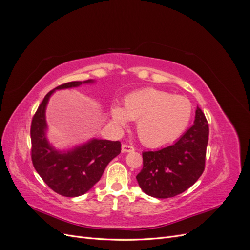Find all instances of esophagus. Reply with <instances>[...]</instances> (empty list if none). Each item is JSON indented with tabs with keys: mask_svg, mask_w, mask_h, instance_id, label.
I'll use <instances>...</instances> for the list:
<instances>
[{
	"mask_svg": "<svg viewBox=\"0 0 250 250\" xmlns=\"http://www.w3.org/2000/svg\"><path fill=\"white\" fill-rule=\"evenodd\" d=\"M133 150L134 148L130 145H127V144H123L122 145V152H131Z\"/></svg>",
	"mask_w": 250,
	"mask_h": 250,
	"instance_id": "esophagus-1",
	"label": "esophagus"
}]
</instances>
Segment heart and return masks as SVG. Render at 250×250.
<instances>
[{"label": "heart", "instance_id": "heart-1", "mask_svg": "<svg viewBox=\"0 0 250 250\" xmlns=\"http://www.w3.org/2000/svg\"><path fill=\"white\" fill-rule=\"evenodd\" d=\"M192 112V103L187 97L145 88L128 95L123 109L112 107L111 117L118 126H126L129 119L137 121L140 140L148 147H161L185 132Z\"/></svg>", "mask_w": 250, "mask_h": 250}]
</instances>
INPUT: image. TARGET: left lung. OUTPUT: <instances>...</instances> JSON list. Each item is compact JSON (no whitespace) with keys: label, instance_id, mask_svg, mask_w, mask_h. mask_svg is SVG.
<instances>
[{"label":"left lung","instance_id":"8db88e82","mask_svg":"<svg viewBox=\"0 0 250 250\" xmlns=\"http://www.w3.org/2000/svg\"><path fill=\"white\" fill-rule=\"evenodd\" d=\"M208 142V120L197 107L194 125L175 144L142 153L143 169L137 175L142 190L155 198L184 193L204 171Z\"/></svg>","mask_w":250,"mask_h":250}]
</instances>
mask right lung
I'll return each instance as SVG.
<instances>
[{"label": "right lung", "mask_w": 250, "mask_h": 250, "mask_svg": "<svg viewBox=\"0 0 250 250\" xmlns=\"http://www.w3.org/2000/svg\"><path fill=\"white\" fill-rule=\"evenodd\" d=\"M72 81L58 85L44 96L32 118L31 160L42 179L55 193L64 197H77L85 194L98 181L108 163L121 152V143L107 140H92L85 145L62 153L53 149L46 139V111L50 96L55 89L79 86L82 83Z\"/></svg>", "instance_id": "add662e5"}]
</instances>
